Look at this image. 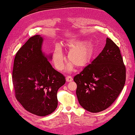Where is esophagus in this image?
I'll return each instance as SVG.
<instances>
[{"label":"esophagus","mask_w":135,"mask_h":135,"mask_svg":"<svg viewBox=\"0 0 135 135\" xmlns=\"http://www.w3.org/2000/svg\"><path fill=\"white\" fill-rule=\"evenodd\" d=\"M66 79L67 81H71L73 80V78H71V76H68Z\"/></svg>","instance_id":"esophagus-1"}]
</instances>
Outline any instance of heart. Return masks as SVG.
<instances>
[{"instance_id": "b5f03b06", "label": "heart", "mask_w": 135, "mask_h": 135, "mask_svg": "<svg viewBox=\"0 0 135 135\" xmlns=\"http://www.w3.org/2000/svg\"><path fill=\"white\" fill-rule=\"evenodd\" d=\"M67 45L70 50L68 54L69 61L77 67H82L86 65L91 58L93 54V47L83 41H69ZM65 57L62 48L57 45L53 53V62L55 66L59 70H62L65 66ZM72 69V65L68 67V70Z\"/></svg>"}]
</instances>
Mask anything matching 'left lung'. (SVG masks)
<instances>
[{
    "label": "left lung",
    "mask_w": 135,
    "mask_h": 135,
    "mask_svg": "<svg viewBox=\"0 0 135 135\" xmlns=\"http://www.w3.org/2000/svg\"><path fill=\"white\" fill-rule=\"evenodd\" d=\"M79 104L87 111L98 112L108 108L125 83L126 68L118 46L107 38L102 52L74 77Z\"/></svg>",
    "instance_id": "1"
}]
</instances>
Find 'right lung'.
Returning <instances> with one entry per match:
<instances>
[{
    "instance_id": "obj_1",
    "label": "right lung",
    "mask_w": 135,
    "mask_h": 135,
    "mask_svg": "<svg viewBox=\"0 0 135 135\" xmlns=\"http://www.w3.org/2000/svg\"><path fill=\"white\" fill-rule=\"evenodd\" d=\"M42 42L43 38L36 35L22 46L16 55L12 75L16 99L27 111L40 117L56 109L57 90L66 82L48 61L51 55L42 52Z\"/></svg>"
}]
</instances>
